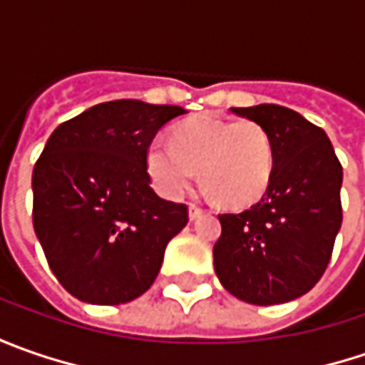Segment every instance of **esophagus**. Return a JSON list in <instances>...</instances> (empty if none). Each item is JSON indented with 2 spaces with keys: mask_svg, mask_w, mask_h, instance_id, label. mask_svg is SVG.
<instances>
[{
  "mask_svg": "<svg viewBox=\"0 0 365 365\" xmlns=\"http://www.w3.org/2000/svg\"><path fill=\"white\" fill-rule=\"evenodd\" d=\"M201 215H203V209H201L199 205L190 203L189 205V217L190 219H197V217H201Z\"/></svg>",
  "mask_w": 365,
  "mask_h": 365,
  "instance_id": "1",
  "label": "esophagus"
}]
</instances>
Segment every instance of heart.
Instances as JSON below:
<instances>
[{"instance_id": "b5f03b06", "label": "heart", "mask_w": 365, "mask_h": 365, "mask_svg": "<svg viewBox=\"0 0 365 365\" xmlns=\"http://www.w3.org/2000/svg\"><path fill=\"white\" fill-rule=\"evenodd\" d=\"M272 164V140L252 120L192 118L176 125L170 144L154 142L148 150V173L162 195H185L199 170L205 187L233 207L262 197Z\"/></svg>"}]
</instances>
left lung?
Returning <instances> with one entry per match:
<instances>
[{
	"mask_svg": "<svg viewBox=\"0 0 365 365\" xmlns=\"http://www.w3.org/2000/svg\"><path fill=\"white\" fill-rule=\"evenodd\" d=\"M272 140L268 189L242 213H223L213 264L221 284L250 304L307 294L327 270L341 227L344 168L327 133L288 107H232Z\"/></svg>",
	"mask_w": 365,
	"mask_h": 365,
	"instance_id": "left-lung-1",
	"label": "left lung"
}]
</instances>
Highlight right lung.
I'll return each mask as SVG.
<instances>
[{
    "label": "right lung",
    "instance_id": "add662e5",
    "mask_svg": "<svg viewBox=\"0 0 365 365\" xmlns=\"http://www.w3.org/2000/svg\"><path fill=\"white\" fill-rule=\"evenodd\" d=\"M182 113L178 106L118 99L64 121L48 138L32 175V221L50 270L78 301L121 304L154 284L189 209L150 187L148 148Z\"/></svg>",
    "mask_w": 365,
    "mask_h": 365
}]
</instances>
